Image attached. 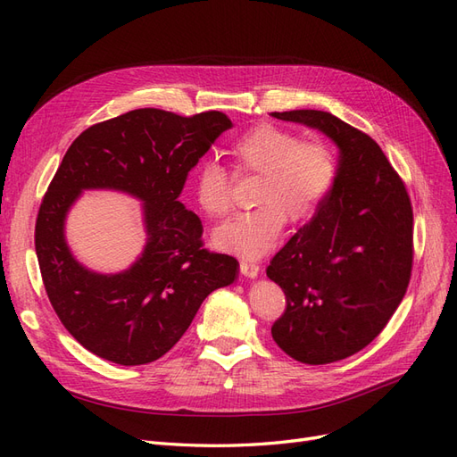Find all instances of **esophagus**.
<instances>
[{
  "label": "esophagus",
  "instance_id": "1",
  "mask_svg": "<svg viewBox=\"0 0 457 457\" xmlns=\"http://www.w3.org/2000/svg\"><path fill=\"white\" fill-rule=\"evenodd\" d=\"M240 270H242V274L250 276V278H255V276H257L259 270H261V267H259L257 261L242 257V259H240Z\"/></svg>",
  "mask_w": 457,
  "mask_h": 457
}]
</instances>
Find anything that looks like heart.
I'll list each match as a JSON object with an SVG mask.
<instances>
[{
  "mask_svg": "<svg viewBox=\"0 0 457 457\" xmlns=\"http://www.w3.org/2000/svg\"><path fill=\"white\" fill-rule=\"evenodd\" d=\"M234 175H259L252 213L230 219L215 230V244L245 257H261L278 242L286 217L303 225L318 212L334 187L337 162L322 141H301L294 131L259 126L228 148ZM195 200L212 219H223L232 207L228 173L207 162L195 177Z\"/></svg>",
  "mask_w": 457,
  "mask_h": 457,
  "instance_id": "b5f03b06",
  "label": "heart"
}]
</instances>
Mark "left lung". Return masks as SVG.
Here are the masks:
<instances>
[{"mask_svg":"<svg viewBox=\"0 0 457 457\" xmlns=\"http://www.w3.org/2000/svg\"><path fill=\"white\" fill-rule=\"evenodd\" d=\"M274 118L320 129L341 150L326 200L267 267L286 295L270 328L294 361H343L376 339L403 301L413 267V212L403 177L364 131L322 110Z\"/></svg>","mask_w":457,"mask_h":457,"instance_id":"8db88e82","label":"left lung"}]
</instances>
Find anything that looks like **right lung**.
<instances>
[{"label": "right lung", "mask_w": 457, "mask_h": 457, "mask_svg": "<svg viewBox=\"0 0 457 457\" xmlns=\"http://www.w3.org/2000/svg\"><path fill=\"white\" fill-rule=\"evenodd\" d=\"M230 126L219 110L137 108L95 123L66 150L39 205L36 255L59 320L93 354L121 366L158 361L202 301L237 278L238 261L207 250L198 215L179 202L188 171ZM84 187H118L145 202L149 240L129 271L91 273L67 250L63 217Z\"/></svg>", "instance_id": "add662e5"}]
</instances>
